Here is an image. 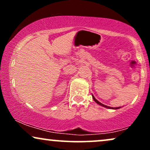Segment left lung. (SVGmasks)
<instances>
[{"label": "left lung", "instance_id": "1", "mask_svg": "<svg viewBox=\"0 0 150 150\" xmlns=\"http://www.w3.org/2000/svg\"><path fill=\"white\" fill-rule=\"evenodd\" d=\"M92 97H93V99H94V100L96 101V103H97L98 104H99V105H101V106H104V107H106V108H112V109H118V108H120V107H115V108H113V107H110V106H106V105H104V104H101V103H100L99 102V101H97V99H95V98H94V96L92 95Z\"/></svg>", "mask_w": 150, "mask_h": 150}]
</instances>
